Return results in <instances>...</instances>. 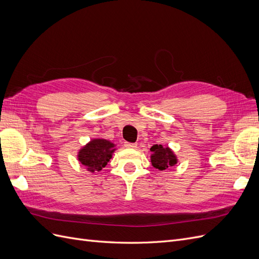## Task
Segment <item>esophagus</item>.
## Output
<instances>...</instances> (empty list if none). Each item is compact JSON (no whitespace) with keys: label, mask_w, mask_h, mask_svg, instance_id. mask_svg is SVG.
Returning a JSON list of instances; mask_svg holds the SVG:
<instances>
[{"label":"esophagus","mask_w":259,"mask_h":259,"mask_svg":"<svg viewBox=\"0 0 259 259\" xmlns=\"http://www.w3.org/2000/svg\"><path fill=\"white\" fill-rule=\"evenodd\" d=\"M124 146L126 148H130V149H135L137 147L136 144H133V143H125Z\"/></svg>","instance_id":"obj_1"}]
</instances>
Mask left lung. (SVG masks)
Returning a JSON list of instances; mask_svg holds the SVG:
<instances>
[{"instance_id": "left-lung-1", "label": "left lung", "mask_w": 259, "mask_h": 259, "mask_svg": "<svg viewBox=\"0 0 259 259\" xmlns=\"http://www.w3.org/2000/svg\"><path fill=\"white\" fill-rule=\"evenodd\" d=\"M151 164L152 166L160 170H165L166 168L174 166L177 163V158L174 152L168 147H163L162 145H154L151 147Z\"/></svg>"}]
</instances>
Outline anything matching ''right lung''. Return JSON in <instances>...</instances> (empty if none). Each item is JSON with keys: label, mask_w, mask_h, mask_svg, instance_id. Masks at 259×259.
Here are the masks:
<instances>
[{"label": "right lung", "mask_w": 259, "mask_h": 259, "mask_svg": "<svg viewBox=\"0 0 259 259\" xmlns=\"http://www.w3.org/2000/svg\"><path fill=\"white\" fill-rule=\"evenodd\" d=\"M114 144L106 139H92L84 146L77 154V159L88 170L95 173L103 169L112 158L114 152Z\"/></svg>", "instance_id": "obj_1"}]
</instances>
